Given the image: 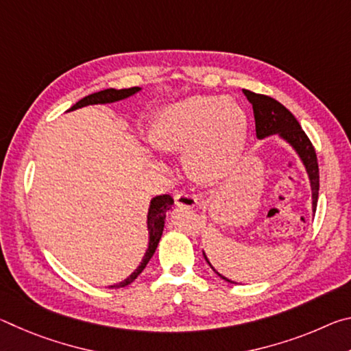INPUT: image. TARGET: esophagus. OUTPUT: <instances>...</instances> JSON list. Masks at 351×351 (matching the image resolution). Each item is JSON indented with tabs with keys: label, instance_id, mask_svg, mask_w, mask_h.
<instances>
[{
	"label": "esophagus",
	"instance_id": "34e87169",
	"mask_svg": "<svg viewBox=\"0 0 351 351\" xmlns=\"http://www.w3.org/2000/svg\"><path fill=\"white\" fill-rule=\"evenodd\" d=\"M175 204L178 207H189V209H195L198 206V199L193 195H189L186 192H180L175 197Z\"/></svg>",
	"mask_w": 351,
	"mask_h": 351
}]
</instances>
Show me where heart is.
Instances as JSON below:
<instances>
[{
    "label": "heart",
    "instance_id": "1",
    "mask_svg": "<svg viewBox=\"0 0 351 351\" xmlns=\"http://www.w3.org/2000/svg\"><path fill=\"white\" fill-rule=\"evenodd\" d=\"M247 127L246 111L237 100L192 96L162 106L153 116L148 139L159 152H184L189 175L215 184L239 165Z\"/></svg>",
    "mask_w": 351,
    "mask_h": 351
}]
</instances>
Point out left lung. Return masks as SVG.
<instances>
[{
  "instance_id": "8db88e82",
  "label": "left lung",
  "mask_w": 351,
  "mask_h": 351,
  "mask_svg": "<svg viewBox=\"0 0 351 351\" xmlns=\"http://www.w3.org/2000/svg\"><path fill=\"white\" fill-rule=\"evenodd\" d=\"M243 94H245L246 99L249 100V104L252 105L255 117V134H257V139H265L274 134L278 136V138L287 142V144L293 148L302 164H304L308 180H310L313 199L311 204L314 213L316 212L319 198V165L316 152H314V147L310 139H308V136L305 134L304 130H302L300 123L297 122V119L293 116V112L285 108V106L280 102H277L276 99L263 96V94H255L249 90H243ZM203 255L210 268L215 271L223 280L235 283L219 274V272L213 268L204 251Z\"/></svg>"
}]
</instances>
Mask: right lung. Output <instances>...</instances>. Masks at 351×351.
<instances>
[{"label": "right lung", "instance_id": "1", "mask_svg": "<svg viewBox=\"0 0 351 351\" xmlns=\"http://www.w3.org/2000/svg\"><path fill=\"white\" fill-rule=\"evenodd\" d=\"M142 88L139 86H133V88H123V90H114V88H108V90L99 91L90 94V96L80 99L75 105L71 106L68 111H74L77 108H83V106L88 105H106V104H114V102H121V100H125L128 97L138 94ZM171 204H173V199H171L170 195H159V197H154L150 201V207H148V213H147V230H148V247L144 254V258L139 263L138 268H136L132 274H130L125 280L119 282L116 285H110L108 288H123L134 282L138 276L141 274L144 268L147 266L148 261L153 257L154 251H156L158 243L162 237V230H164V224H165V212H167Z\"/></svg>", "mask_w": 351, "mask_h": 351}]
</instances>
